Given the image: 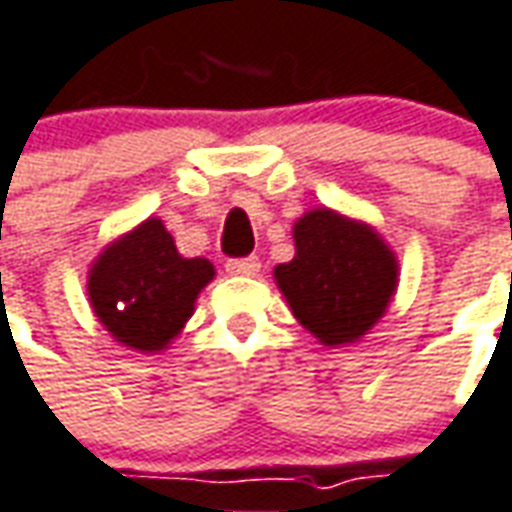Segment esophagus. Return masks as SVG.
<instances>
[{
	"mask_svg": "<svg viewBox=\"0 0 512 512\" xmlns=\"http://www.w3.org/2000/svg\"><path fill=\"white\" fill-rule=\"evenodd\" d=\"M227 274H232V277H255L257 271H260V260H257L255 255L252 257H232V260H227Z\"/></svg>",
	"mask_w": 512,
	"mask_h": 512,
	"instance_id": "esophagus-1",
	"label": "esophagus"
}]
</instances>
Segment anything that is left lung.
<instances>
[{
  "mask_svg": "<svg viewBox=\"0 0 512 512\" xmlns=\"http://www.w3.org/2000/svg\"><path fill=\"white\" fill-rule=\"evenodd\" d=\"M296 255L274 268L296 321L327 346L355 343L388 310L399 266L363 221L316 207L293 224Z\"/></svg>",
  "mask_w": 512,
  "mask_h": 512,
  "instance_id": "1",
  "label": "left lung"
}]
</instances>
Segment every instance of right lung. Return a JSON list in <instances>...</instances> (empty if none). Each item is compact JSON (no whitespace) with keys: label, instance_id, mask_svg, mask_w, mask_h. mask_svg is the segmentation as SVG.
Returning <instances> with one entry per match:
<instances>
[{"label":"right lung","instance_id":"right-lung-1","mask_svg":"<svg viewBox=\"0 0 512 512\" xmlns=\"http://www.w3.org/2000/svg\"><path fill=\"white\" fill-rule=\"evenodd\" d=\"M216 268L182 257L160 219H146L105 246L88 271V299L105 330L135 352H160L194 316Z\"/></svg>","mask_w":512,"mask_h":512}]
</instances>
